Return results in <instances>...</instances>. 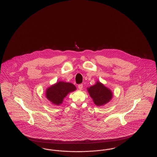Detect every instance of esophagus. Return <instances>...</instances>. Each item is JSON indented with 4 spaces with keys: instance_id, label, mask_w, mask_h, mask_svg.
Here are the masks:
<instances>
[{
    "instance_id": "1",
    "label": "esophagus",
    "mask_w": 157,
    "mask_h": 157,
    "mask_svg": "<svg viewBox=\"0 0 157 157\" xmlns=\"http://www.w3.org/2000/svg\"><path fill=\"white\" fill-rule=\"evenodd\" d=\"M78 88H79V90H82V88H83V84H79L78 85Z\"/></svg>"
}]
</instances>
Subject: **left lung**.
<instances>
[{
	"instance_id": "left-lung-1",
	"label": "left lung",
	"mask_w": 157,
	"mask_h": 157,
	"mask_svg": "<svg viewBox=\"0 0 157 157\" xmlns=\"http://www.w3.org/2000/svg\"><path fill=\"white\" fill-rule=\"evenodd\" d=\"M88 91L98 106L105 105L112 98V91L100 82L88 88Z\"/></svg>"
}]
</instances>
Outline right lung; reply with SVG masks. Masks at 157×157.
<instances>
[{"instance_id": "right-lung-1", "label": "right lung", "mask_w": 157, "mask_h": 157, "mask_svg": "<svg viewBox=\"0 0 157 157\" xmlns=\"http://www.w3.org/2000/svg\"><path fill=\"white\" fill-rule=\"evenodd\" d=\"M75 90V86L71 83L59 82L47 90L46 97L53 104L59 105L69 93Z\"/></svg>"}]
</instances>
